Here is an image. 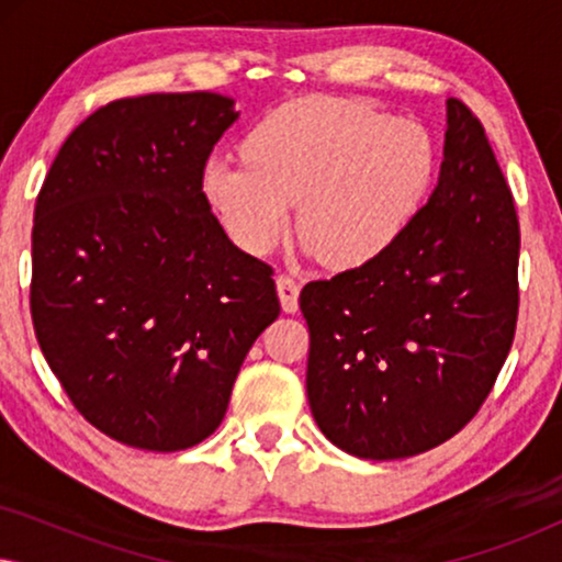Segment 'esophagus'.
I'll use <instances>...</instances> for the list:
<instances>
[{"instance_id": "obj_1", "label": "esophagus", "mask_w": 562, "mask_h": 562, "mask_svg": "<svg viewBox=\"0 0 562 562\" xmlns=\"http://www.w3.org/2000/svg\"><path fill=\"white\" fill-rule=\"evenodd\" d=\"M276 289H279V299H281L283 312L294 314L299 310V283L291 279V276L281 273L279 279H276Z\"/></svg>"}]
</instances>
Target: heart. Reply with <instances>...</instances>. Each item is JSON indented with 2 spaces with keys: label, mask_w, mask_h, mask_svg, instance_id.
Wrapping results in <instances>:
<instances>
[{
  "label": "heart",
  "mask_w": 562,
  "mask_h": 562,
  "mask_svg": "<svg viewBox=\"0 0 562 562\" xmlns=\"http://www.w3.org/2000/svg\"><path fill=\"white\" fill-rule=\"evenodd\" d=\"M243 158H210L202 194L237 248L266 256L286 237L291 204L302 248L350 271L394 248L425 206L437 171L419 122L348 99L306 97L266 114Z\"/></svg>",
  "instance_id": "1"
}]
</instances>
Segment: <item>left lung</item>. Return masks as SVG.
I'll return each mask as SVG.
<instances>
[{
    "label": "left lung",
    "mask_w": 562,
    "mask_h": 562,
    "mask_svg": "<svg viewBox=\"0 0 562 562\" xmlns=\"http://www.w3.org/2000/svg\"><path fill=\"white\" fill-rule=\"evenodd\" d=\"M440 179L386 256L302 289L306 398L366 460L427 452L486 402L519 310V222L483 125L448 99Z\"/></svg>",
    "instance_id": "1"
}]
</instances>
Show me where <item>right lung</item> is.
I'll return each instance as SVG.
<instances>
[{"label":"right lung","instance_id":"right-lung-1","mask_svg":"<svg viewBox=\"0 0 562 562\" xmlns=\"http://www.w3.org/2000/svg\"><path fill=\"white\" fill-rule=\"evenodd\" d=\"M237 117L212 91L117 99L66 137L37 194L35 337L83 419L130 448L206 440L281 312L271 266L233 245L202 194Z\"/></svg>","mask_w":562,"mask_h":562}]
</instances>
